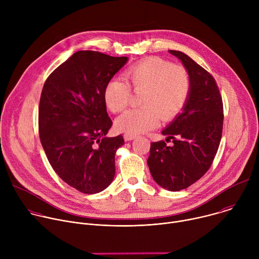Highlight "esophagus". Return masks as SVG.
<instances>
[{
	"mask_svg": "<svg viewBox=\"0 0 259 259\" xmlns=\"http://www.w3.org/2000/svg\"><path fill=\"white\" fill-rule=\"evenodd\" d=\"M135 138H136V135H134V134H129V133L124 134L125 141H129V140H132V139H135Z\"/></svg>",
	"mask_w": 259,
	"mask_h": 259,
	"instance_id": "esophagus-1",
	"label": "esophagus"
}]
</instances>
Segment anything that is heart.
<instances>
[{
  "label": "heart",
  "mask_w": 259,
  "mask_h": 259,
  "mask_svg": "<svg viewBox=\"0 0 259 259\" xmlns=\"http://www.w3.org/2000/svg\"><path fill=\"white\" fill-rule=\"evenodd\" d=\"M124 81L110 80L103 98L110 112L121 113L131 99V89L141 93L139 108L127 110L116 121L119 131L138 134L150 131L160 124L161 118L169 121L186 105L191 92L188 70L171 62L150 57L130 66L124 72Z\"/></svg>",
  "instance_id": "1"
}]
</instances>
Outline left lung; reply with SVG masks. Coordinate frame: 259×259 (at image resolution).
I'll return each instance as SVG.
<instances>
[{
  "mask_svg": "<svg viewBox=\"0 0 259 259\" xmlns=\"http://www.w3.org/2000/svg\"><path fill=\"white\" fill-rule=\"evenodd\" d=\"M191 77L189 99L162 134L172 139L151 143L147 159L151 174L160 187L178 192L199 180L210 168L223 134L224 106L210 73L180 51L169 50Z\"/></svg>",
  "mask_w": 259,
  "mask_h": 259,
  "instance_id": "1",
  "label": "left lung"
}]
</instances>
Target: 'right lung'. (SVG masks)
Listing matches in <instances>:
<instances>
[{
    "label": "right lung",
    "instance_id": "1",
    "mask_svg": "<svg viewBox=\"0 0 259 259\" xmlns=\"http://www.w3.org/2000/svg\"><path fill=\"white\" fill-rule=\"evenodd\" d=\"M97 51H78L46 80L40 99L39 132L48 161L71 188L97 194L113 182L122 135L106 137V84L127 63Z\"/></svg>",
    "mask_w": 259,
    "mask_h": 259
}]
</instances>
